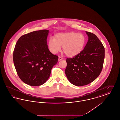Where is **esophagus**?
<instances>
[{"mask_svg": "<svg viewBox=\"0 0 120 120\" xmlns=\"http://www.w3.org/2000/svg\"><path fill=\"white\" fill-rule=\"evenodd\" d=\"M63 58L62 57H58V61H61V60H63Z\"/></svg>", "mask_w": 120, "mask_h": 120, "instance_id": "obj_1", "label": "esophagus"}]
</instances>
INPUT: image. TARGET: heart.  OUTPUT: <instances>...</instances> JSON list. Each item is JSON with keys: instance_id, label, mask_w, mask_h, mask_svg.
<instances>
[{"instance_id": "1", "label": "heart", "mask_w": 120, "mask_h": 120, "mask_svg": "<svg viewBox=\"0 0 120 120\" xmlns=\"http://www.w3.org/2000/svg\"><path fill=\"white\" fill-rule=\"evenodd\" d=\"M84 34L75 32L59 33L49 40V46L51 51L56 54L63 47V51L68 57L77 56L83 51L86 44Z\"/></svg>"}]
</instances>
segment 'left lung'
Masks as SVG:
<instances>
[{"label":"left lung","mask_w":120,"mask_h":120,"mask_svg":"<svg viewBox=\"0 0 120 120\" xmlns=\"http://www.w3.org/2000/svg\"><path fill=\"white\" fill-rule=\"evenodd\" d=\"M88 41L83 51L73 58L66 59L65 74L75 86L87 85L95 80L103 68L105 49L95 34L86 31Z\"/></svg>","instance_id":"8db88e82"}]
</instances>
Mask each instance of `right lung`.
I'll return each mask as SVG.
<instances>
[{
    "instance_id": "right-lung-1",
    "label": "right lung",
    "mask_w": 120,
    "mask_h": 120,
    "mask_svg": "<svg viewBox=\"0 0 120 120\" xmlns=\"http://www.w3.org/2000/svg\"><path fill=\"white\" fill-rule=\"evenodd\" d=\"M47 30L22 35L17 40L13 60L17 75L23 82L32 86L44 84L49 79L58 57L52 54L47 44Z\"/></svg>"
}]
</instances>
